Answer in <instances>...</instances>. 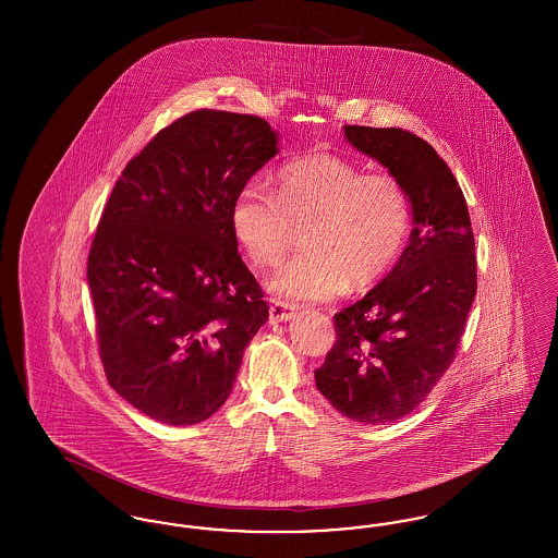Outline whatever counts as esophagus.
Instances as JSON below:
<instances>
[{"label": "esophagus", "mask_w": 558, "mask_h": 558, "mask_svg": "<svg viewBox=\"0 0 558 558\" xmlns=\"http://www.w3.org/2000/svg\"><path fill=\"white\" fill-rule=\"evenodd\" d=\"M294 316V307L284 301H271L269 305V322H287Z\"/></svg>", "instance_id": "esophagus-1"}]
</instances>
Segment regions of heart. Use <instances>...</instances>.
<instances>
[{"label": "heart", "instance_id": "heart-1", "mask_svg": "<svg viewBox=\"0 0 558 558\" xmlns=\"http://www.w3.org/2000/svg\"><path fill=\"white\" fill-rule=\"evenodd\" d=\"M274 192L257 180L239 187L230 228L248 262L274 267L303 228L305 251L276 271L269 289L287 301H322L366 289L396 264L412 228L408 190L391 173H366L335 153L284 162Z\"/></svg>", "mask_w": 558, "mask_h": 558}]
</instances>
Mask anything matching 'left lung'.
Returning a JSON list of instances; mask_svg holds the SVG:
<instances>
[{
  "instance_id": "8db88e82",
  "label": "left lung",
  "mask_w": 558,
  "mask_h": 558,
  "mask_svg": "<svg viewBox=\"0 0 558 558\" xmlns=\"http://www.w3.org/2000/svg\"><path fill=\"white\" fill-rule=\"evenodd\" d=\"M345 135L408 190L414 228L391 274L335 314L337 341L314 374L343 416L380 425L416 410L450 368L477 294L475 236L462 190L426 140L362 125Z\"/></svg>"
}]
</instances>
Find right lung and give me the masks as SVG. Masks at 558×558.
I'll list each match as a JSON object with an SVG mask.
<instances>
[{
  "mask_svg": "<svg viewBox=\"0 0 558 558\" xmlns=\"http://www.w3.org/2000/svg\"><path fill=\"white\" fill-rule=\"evenodd\" d=\"M255 114L201 108L123 169L87 259L110 387L165 425H196L232 393L269 307L230 228L239 187L276 155Z\"/></svg>",
  "mask_w": 558,
  "mask_h": 558,
  "instance_id": "right-lung-1",
  "label": "right lung"
}]
</instances>
